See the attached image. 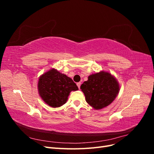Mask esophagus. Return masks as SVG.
<instances>
[{"mask_svg":"<svg viewBox=\"0 0 154 154\" xmlns=\"http://www.w3.org/2000/svg\"><path fill=\"white\" fill-rule=\"evenodd\" d=\"M76 85H77V86H78V87L79 89H80V85H81V82H78V83H76Z\"/></svg>","mask_w":154,"mask_h":154,"instance_id":"obj_1","label":"esophagus"}]
</instances>
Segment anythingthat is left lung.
I'll return each instance as SVG.
<instances>
[{
  "mask_svg": "<svg viewBox=\"0 0 154 154\" xmlns=\"http://www.w3.org/2000/svg\"><path fill=\"white\" fill-rule=\"evenodd\" d=\"M80 88L85 96L86 101L96 110L109 105L114 100L119 90L116 79L106 72L90 75Z\"/></svg>",
  "mask_w": 154,
  "mask_h": 154,
  "instance_id": "1",
  "label": "left lung"
}]
</instances>
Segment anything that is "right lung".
I'll return each instance as SVG.
<instances>
[{"instance_id":"1","label":"right lung","mask_w":154,"mask_h":154,"mask_svg":"<svg viewBox=\"0 0 154 154\" xmlns=\"http://www.w3.org/2000/svg\"><path fill=\"white\" fill-rule=\"evenodd\" d=\"M38 88L42 100L54 108L66 103L71 91L78 89L71 78L55 69L50 70L40 78Z\"/></svg>"}]
</instances>
